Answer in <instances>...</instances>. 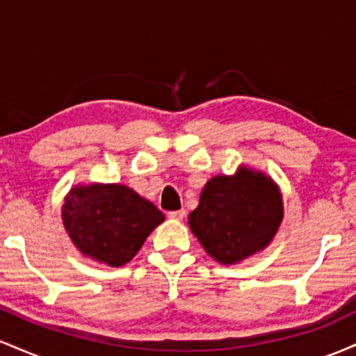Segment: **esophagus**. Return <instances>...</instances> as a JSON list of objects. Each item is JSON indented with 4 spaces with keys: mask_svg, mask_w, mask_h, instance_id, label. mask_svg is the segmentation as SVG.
Listing matches in <instances>:
<instances>
[{
    "mask_svg": "<svg viewBox=\"0 0 356 356\" xmlns=\"http://www.w3.org/2000/svg\"><path fill=\"white\" fill-rule=\"evenodd\" d=\"M169 218L174 219V220H182L184 218H186V211L181 209V211H172V212H169Z\"/></svg>",
    "mask_w": 356,
    "mask_h": 356,
    "instance_id": "obj_1",
    "label": "esophagus"
}]
</instances>
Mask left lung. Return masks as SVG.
<instances>
[{
  "label": "left lung",
  "mask_w": 356,
  "mask_h": 356,
  "mask_svg": "<svg viewBox=\"0 0 356 356\" xmlns=\"http://www.w3.org/2000/svg\"><path fill=\"white\" fill-rule=\"evenodd\" d=\"M283 218L280 186L263 170L241 164L232 175L206 182L189 227L212 259L232 266L266 249Z\"/></svg>",
  "instance_id": "1"
}]
</instances>
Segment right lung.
<instances>
[{
    "mask_svg": "<svg viewBox=\"0 0 356 356\" xmlns=\"http://www.w3.org/2000/svg\"><path fill=\"white\" fill-rule=\"evenodd\" d=\"M61 220L81 256L120 268L140 251L165 216L124 184L92 182L68 191Z\"/></svg>",
    "mask_w": 356,
    "mask_h": 356,
    "instance_id": "right-lung-1",
    "label": "right lung"
}]
</instances>
